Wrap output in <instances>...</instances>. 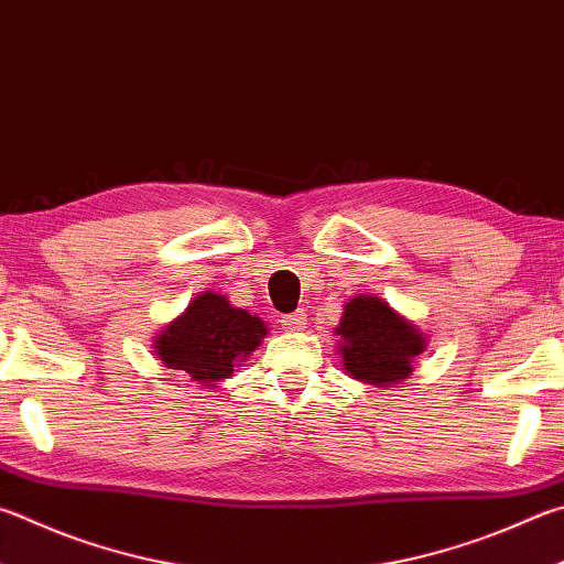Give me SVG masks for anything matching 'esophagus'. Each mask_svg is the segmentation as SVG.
Here are the masks:
<instances>
[{
    "mask_svg": "<svg viewBox=\"0 0 564 564\" xmlns=\"http://www.w3.org/2000/svg\"><path fill=\"white\" fill-rule=\"evenodd\" d=\"M283 325L289 327V330H303L305 327V313L303 311H295L291 315L283 317Z\"/></svg>",
    "mask_w": 564,
    "mask_h": 564,
    "instance_id": "obj_1",
    "label": "esophagus"
}]
</instances>
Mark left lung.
I'll return each instance as SVG.
<instances>
[{"label":"left lung","mask_w":564,"mask_h":564,"mask_svg":"<svg viewBox=\"0 0 564 564\" xmlns=\"http://www.w3.org/2000/svg\"><path fill=\"white\" fill-rule=\"evenodd\" d=\"M343 370L352 380L394 387L414 372V357L426 350V333L377 295H355L343 305L335 327Z\"/></svg>","instance_id":"8db88e82"}]
</instances>
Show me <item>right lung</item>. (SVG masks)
<instances>
[{
	"label": "right lung",
	"mask_w": 564,
	"mask_h": 564,
	"mask_svg": "<svg viewBox=\"0 0 564 564\" xmlns=\"http://www.w3.org/2000/svg\"><path fill=\"white\" fill-rule=\"evenodd\" d=\"M265 335L269 327L259 315L231 305L227 295L204 291L152 337V352L167 370L209 389L229 380Z\"/></svg>",
	"instance_id": "add662e5"
}]
</instances>
